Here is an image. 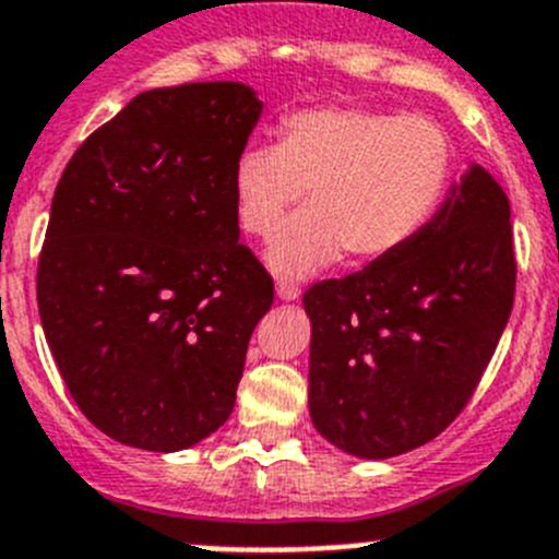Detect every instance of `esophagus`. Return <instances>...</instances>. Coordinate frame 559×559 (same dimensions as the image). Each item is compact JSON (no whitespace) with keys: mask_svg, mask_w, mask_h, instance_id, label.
Instances as JSON below:
<instances>
[{"mask_svg":"<svg viewBox=\"0 0 559 559\" xmlns=\"http://www.w3.org/2000/svg\"><path fill=\"white\" fill-rule=\"evenodd\" d=\"M276 296H280L283 301H294L301 296V288L290 283V280H280V283H276Z\"/></svg>","mask_w":559,"mask_h":559,"instance_id":"esophagus-1","label":"esophagus"}]
</instances>
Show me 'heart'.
<instances>
[{
    "label": "heart",
    "mask_w": 559,
    "mask_h": 559,
    "mask_svg": "<svg viewBox=\"0 0 559 559\" xmlns=\"http://www.w3.org/2000/svg\"><path fill=\"white\" fill-rule=\"evenodd\" d=\"M452 143L427 116L305 107L280 121L276 146H246L233 166L240 227L269 238L305 194L307 210L269 246L276 274L301 276L343 254L366 265L402 252L447 191Z\"/></svg>",
    "instance_id": "heart-1"
}]
</instances>
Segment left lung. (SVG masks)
<instances>
[{
	"instance_id": "obj_1",
	"label": "left lung",
	"mask_w": 559,
	"mask_h": 559,
	"mask_svg": "<svg viewBox=\"0 0 559 559\" xmlns=\"http://www.w3.org/2000/svg\"><path fill=\"white\" fill-rule=\"evenodd\" d=\"M513 299L510 202L471 166L402 252L301 299L316 429L362 460L438 438L477 391Z\"/></svg>"
}]
</instances>
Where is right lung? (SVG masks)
Returning a JSON list of instances; mask_svg holds the SVG:
<instances>
[{
  "label": "right lung",
  "mask_w": 559,
  "mask_h": 559,
  "mask_svg": "<svg viewBox=\"0 0 559 559\" xmlns=\"http://www.w3.org/2000/svg\"><path fill=\"white\" fill-rule=\"evenodd\" d=\"M260 110L240 82L143 91L82 141L55 188L40 324L76 407L127 447L188 449L235 407L274 301L233 197Z\"/></svg>",
  "instance_id": "add662e5"
}]
</instances>
